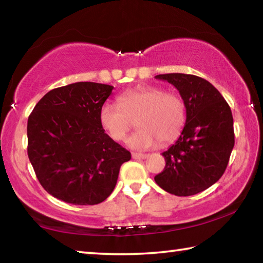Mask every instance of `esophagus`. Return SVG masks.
Returning a JSON list of instances; mask_svg holds the SVG:
<instances>
[{
    "instance_id": "34e87169",
    "label": "esophagus",
    "mask_w": 263,
    "mask_h": 263,
    "mask_svg": "<svg viewBox=\"0 0 263 263\" xmlns=\"http://www.w3.org/2000/svg\"><path fill=\"white\" fill-rule=\"evenodd\" d=\"M132 158L136 160H141L147 158V154H141V153H132Z\"/></svg>"
}]
</instances>
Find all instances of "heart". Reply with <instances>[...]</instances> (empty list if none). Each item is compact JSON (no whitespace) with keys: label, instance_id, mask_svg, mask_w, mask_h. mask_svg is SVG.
Returning a JSON list of instances; mask_svg holds the SVG:
<instances>
[{"label":"heart","instance_id":"obj_1","mask_svg":"<svg viewBox=\"0 0 263 263\" xmlns=\"http://www.w3.org/2000/svg\"><path fill=\"white\" fill-rule=\"evenodd\" d=\"M137 118L138 130L127 139L135 149H148L161 141H174L185 124V104L176 92L158 86H139L124 91L118 104L106 102L101 106L100 123L115 140L125 139Z\"/></svg>","mask_w":263,"mask_h":263}]
</instances>
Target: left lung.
I'll return each mask as SVG.
<instances>
[{"instance_id":"8db88e82","label":"left lung","mask_w":263,"mask_h":263,"mask_svg":"<svg viewBox=\"0 0 263 263\" xmlns=\"http://www.w3.org/2000/svg\"><path fill=\"white\" fill-rule=\"evenodd\" d=\"M155 79L179 90L186 118L179 139L162 153L166 167L154 180L169 194L196 195L215 184L228 167L234 146L232 112L220 92L202 78L171 73Z\"/></svg>"}]
</instances>
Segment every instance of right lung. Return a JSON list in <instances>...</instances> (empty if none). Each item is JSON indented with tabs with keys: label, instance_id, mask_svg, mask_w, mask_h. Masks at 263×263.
Wrapping results in <instances>:
<instances>
[{
	"label": "right lung",
	"instance_id": "1",
	"mask_svg": "<svg viewBox=\"0 0 263 263\" xmlns=\"http://www.w3.org/2000/svg\"><path fill=\"white\" fill-rule=\"evenodd\" d=\"M112 86L77 82L48 91L28 119V155L48 194L75 205L105 201L131 153L100 123Z\"/></svg>",
	"mask_w": 263,
	"mask_h": 263
}]
</instances>
